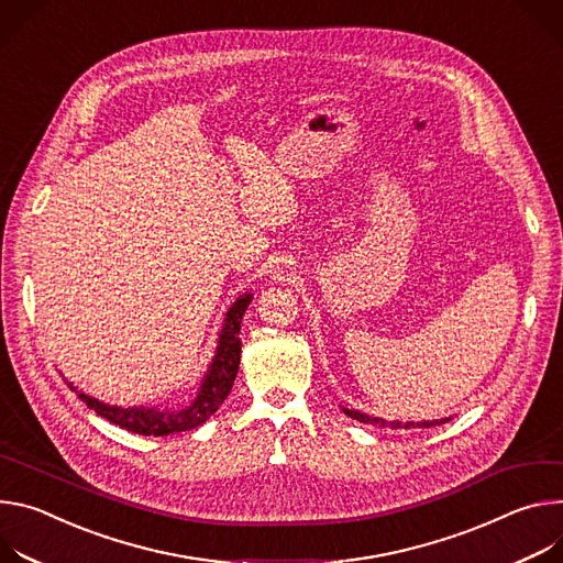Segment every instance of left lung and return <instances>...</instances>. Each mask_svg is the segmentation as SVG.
Instances as JSON below:
<instances>
[{"mask_svg":"<svg viewBox=\"0 0 563 563\" xmlns=\"http://www.w3.org/2000/svg\"><path fill=\"white\" fill-rule=\"evenodd\" d=\"M346 416H351L353 420H360L364 424H376V427H383V429H424V427H435V424H443L448 422L450 418H441V420H422V422H398V420H385V418H376V416H368V413H360V411H353V409H344Z\"/></svg>","mask_w":563,"mask_h":563,"instance_id":"obj_1","label":"left lung"}]
</instances>
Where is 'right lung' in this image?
Wrapping results in <instances>:
<instances>
[{"label": "right lung", "instance_id": "right-lung-1", "mask_svg": "<svg viewBox=\"0 0 563 563\" xmlns=\"http://www.w3.org/2000/svg\"><path fill=\"white\" fill-rule=\"evenodd\" d=\"M250 299H253V295H243L228 310L225 324H223V331L219 338V346H217V355L206 373L197 398L185 409H176V411L156 409V407L154 409H145V407L120 409V407H109V405L78 391L74 385H69V387L78 394V398L89 409H93L98 416L107 418L109 422L128 429V431L143 433V435H167V433H176V431H190V429L203 424L221 407V402L228 398V394L234 385L236 371H239V357H241L239 331H241V320H243V313H245Z\"/></svg>", "mask_w": 563, "mask_h": 563}]
</instances>
